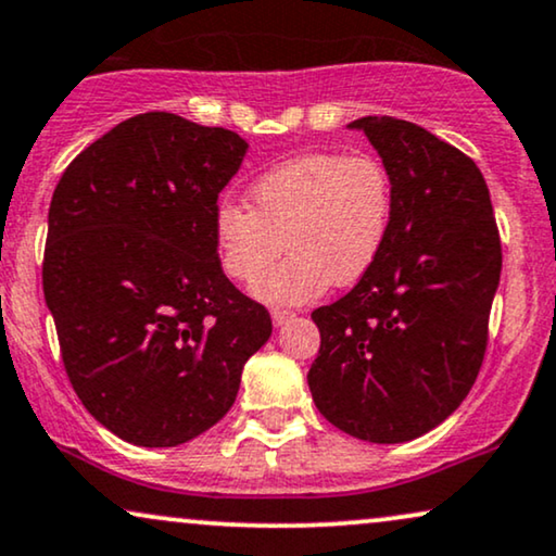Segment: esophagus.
Returning <instances> with one entry per match:
<instances>
[{
  "label": "esophagus",
  "mask_w": 556,
  "mask_h": 556,
  "mask_svg": "<svg viewBox=\"0 0 556 556\" xmlns=\"http://www.w3.org/2000/svg\"><path fill=\"white\" fill-rule=\"evenodd\" d=\"M292 318H294L292 311H282V307H274V311H271L274 326H285V323L292 320Z\"/></svg>",
  "instance_id": "1"
}]
</instances>
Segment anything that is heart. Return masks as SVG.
<instances>
[{"label":"heart","mask_w":556,"mask_h":556,"mask_svg":"<svg viewBox=\"0 0 556 556\" xmlns=\"http://www.w3.org/2000/svg\"><path fill=\"white\" fill-rule=\"evenodd\" d=\"M251 210L223 202L213 217L217 262L238 285L256 282L281 253L293 254L254 287L279 305L315 300L330 285L362 282L392 226V181L367 153H305L269 168L249 189Z\"/></svg>","instance_id":"1"}]
</instances>
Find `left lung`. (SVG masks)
<instances>
[{
    "label": "left lung",
    "instance_id": "1",
    "mask_svg": "<svg viewBox=\"0 0 556 556\" xmlns=\"http://www.w3.org/2000/svg\"><path fill=\"white\" fill-rule=\"evenodd\" d=\"M392 181V226L375 269L313 311L307 371L328 424L371 444H403L452 416L488 349L501 236L475 161L420 125L359 117Z\"/></svg>",
    "mask_w": 556,
    "mask_h": 556
}]
</instances>
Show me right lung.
<instances>
[{
	"mask_svg": "<svg viewBox=\"0 0 556 556\" xmlns=\"http://www.w3.org/2000/svg\"><path fill=\"white\" fill-rule=\"evenodd\" d=\"M249 143L172 112L115 125L48 210L43 294L72 388L136 446H179L236 403L271 318L217 262V194Z\"/></svg>",
	"mask_w": 556,
	"mask_h": 556,
	"instance_id": "add662e5",
	"label": "right lung"
}]
</instances>
